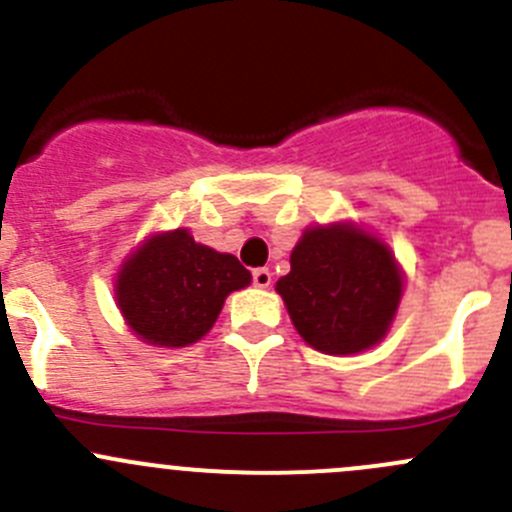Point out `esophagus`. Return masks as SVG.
<instances>
[{"mask_svg": "<svg viewBox=\"0 0 512 512\" xmlns=\"http://www.w3.org/2000/svg\"><path fill=\"white\" fill-rule=\"evenodd\" d=\"M254 286H258V288L271 286V271H268V268H256V271H254Z\"/></svg>", "mask_w": 512, "mask_h": 512, "instance_id": "34e87169", "label": "esophagus"}]
</instances>
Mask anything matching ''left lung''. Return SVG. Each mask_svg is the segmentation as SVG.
Masks as SVG:
<instances>
[{
    "label": "left lung",
    "instance_id": "left-lung-1",
    "mask_svg": "<svg viewBox=\"0 0 512 512\" xmlns=\"http://www.w3.org/2000/svg\"><path fill=\"white\" fill-rule=\"evenodd\" d=\"M276 291L308 346L351 356L386 338L403 296V271L391 249L358 226H311Z\"/></svg>",
    "mask_w": 512,
    "mask_h": 512
}]
</instances>
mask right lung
<instances>
[{
	"label": "right lung",
	"mask_w": 512,
	"mask_h": 512,
	"mask_svg": "<svg viewBox=\"0 0 512 512\" xmlns=\"http://www.w3.org/2000/svg\"><path fill=\"white\" fill-rule=\"evenodd\" d=\"M251 283V273L231 254L196 244L186 229L154 234L116 276V306L141 341L184 348L204 338L226 296Z\"/></svg>",
	"instance_id": "1"
}]
</instances>
